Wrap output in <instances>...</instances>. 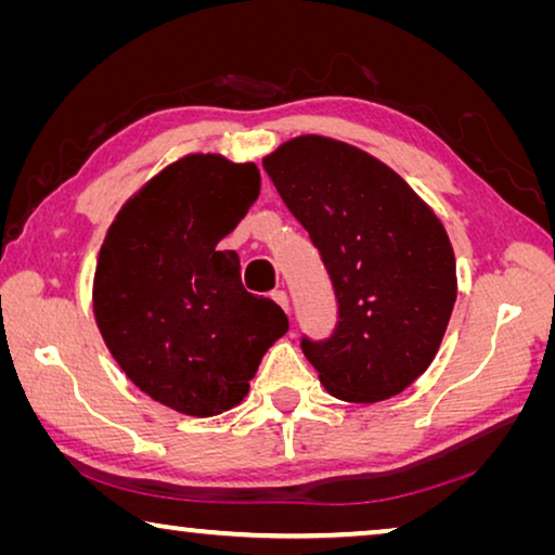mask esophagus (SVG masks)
<instances>
[{"label":"esophagus","instance_id":"esophagus-1","mask_svg":"<svg viewBox=\"0 0 555 555\" xmlns=\"http://www.w3.org/2000/svg\"><path fill=\"white\" fill-rule=\"evenodd\" d=\"M271 298H274L276 304H279L281 308H284V311L288 313V296L284 294V291H271Z\"/></svg>","mask_w":555,"mask_h":555}]
</instances>
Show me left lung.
Returning <instances> with one entry per match:
<instances>
[{
    "label": "left lung",
    "instance_id": "8db88e82",
    "mask_svg": "<svg viewBox=\"0 0 555 555\" xmlns=\"http://www.w3.org/2000/svg\"><path fill=\"white\" fill-rule=\"evenodd\" d=\"M264 171L311 234L331 274L337 325L300 340L327 393L374 403L428 370L457 296L455 255L438 215L379 158L304 134L264 156Z\"/></svg>",
    "mask_w": 555,
    "mask_h": 555
}]
</instances>
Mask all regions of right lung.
Here are the masks:
<instances>
[{
    "label": "right lung",
    "instance_id": "obj_1",
    "mask_svg": "<svg viewBox=\"0 0 555 555\" xmlns=\"http://www.w3.org/2000/svg\"><path fill=\"white\" fill-rule=\"evenodd\" d=\"M259 168L188 154L121 205L100 247L92 311L121 372L185 416H218L247 397L261 357L288 331L249 294L218 242L259 195Z\"/></svg>",
    "mask_w": 555,
    "mask_h": 555
}]
</instances>
